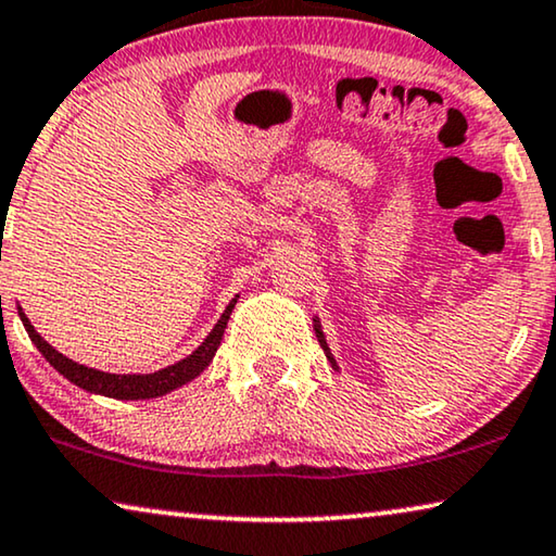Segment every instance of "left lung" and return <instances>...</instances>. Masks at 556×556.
<instances>
[{"label":"left lung","instance_id":"1","mask_svg":"<svg viewBox=\"0 0 556 556\" xmlns=\"http://www.w3.org/2000/svg\"><path fill=\"white\" fill-rule=\"evenodd\" d=\"M315 334H317L319 345H323V350H325V355H327V359H330V363H332V367H334V370H338V363H334V357H332V353H330V348H327V342H325V334H323V330H319V319H317V317H315Z\"/></svg>","mask_w":556,"mask_h":556}]
</instances>
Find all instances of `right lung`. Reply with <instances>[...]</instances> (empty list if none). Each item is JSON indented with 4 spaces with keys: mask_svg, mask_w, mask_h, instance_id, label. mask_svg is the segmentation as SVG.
<instances>
[{
    "mask_svg": "<svg viewBox=\"0 0 556 556\" xmlns=\"http://www.w3.org/2000/svg\"><path fill=\"white\" fill-rule=\"evenodd\" d=\"M237 296H233L229 307L224 309V315L218 317V323L214 325V330L208 332V338L203 340L189 357L178 359V363L148 375H115V372L96 370V367H85L80 363H75V359L58 353L50 342H45L42 334L35 330L25 312H22V307H20V319L22 325H25L29 340L35 342L47 363H50L60 375H65L70 382H75L77 388L88 390V393L115 397V401H148V397H161L170 393V390L186 386V382H191L197 375L206 370L208 363L216 355L218 345H222L226 323H229L233 304H237Z\"/></svg>",
    "mask_w": 556,
    "mask_h": 556,
    "instance_id": "obj_1",
    "label": "right lung"
}]
</instances>
